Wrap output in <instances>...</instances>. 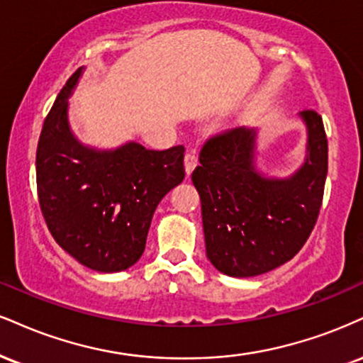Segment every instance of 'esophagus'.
<instances>
[{"label": "esophagus", "mask_w": 363, "mask_h": 363, "mask_svg": "<svg viewBox=\"0 0 363 363\" xmlns=\"http://www.w3.org/2000/svg\"><path fill=\"white\" fill-rule=\"evenodd\" d=\"M184 165H186V174L187 176H191V172H193L196 165H198V155H196L194 150H189L184 157Z\"/></svg>", "instance_id": "1"}]
</instances>
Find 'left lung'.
I'll list each match as a JSON object with an SVG mask.
<instances>
[{
	"label": "left lung",
	"mask_w": 363,
	"mask_h": 363,
	"mask_svg": "<svg viewBox=\"0 0 363 363\" xmlns=\"http://www.w3.org/2000/svg\"><path fill=\"white\" fill-rule=\"evenodd\" d=\"M308 157L289 179H265L253 167V130L211 135L199 152L193 184L201 198L206 255L220 272L253 277L286 264L303 248L320 215L328 140L316 110L301 113Z\"/></svg>",
	"instance_id": "8db88e82"
}]
</instances>
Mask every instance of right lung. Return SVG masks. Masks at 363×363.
<instances>
[{"instance_id":"1","label":"right lung","mask_w":363,"mask_h":363,"mask_svg":"<svg viewBox=\"0 0 363 363\" xmlns=\"http://www.w3.org/2000/svg\"><path fill=\"white\" fill-rule=\"evenodd\" d=\"M69 77L43 121L37 147V193L52 237L79 264L120 272L145 250L160 199L184 179V147L148 150L130 142L111 152L81 145L67 123Z\"/></svg>"}]
</instances>
